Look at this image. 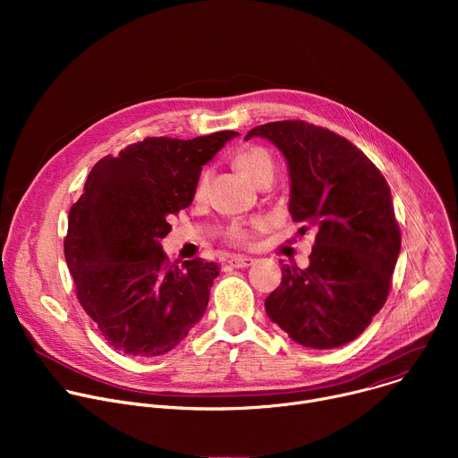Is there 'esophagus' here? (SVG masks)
<instances>
[{
    "instance_id": "34e87169",
    "label": "esophagus",
    "mask_w": 458,
    "mask_h": 458,
    "mask_svg": "<svg viewBox=\"0 0 458 458\" xmlns=\"http://www.w3.org/2000/svg\"><path fill=\"white\" fill-rule=\"evenodd\" d=\"M228 265L232 268H248L253 265V259L251 257H244V255H233L228 259Z\"/></svg>"
}]
</instances>
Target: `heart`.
Segmentation results:
<instances>
[{
  "instance_id": "obj_1",
  "label": "heart",
  "mask_w": 458,
  "mask_h": 458,
  "mask_svg": "<svg viewBox=\"0 0 458 458\" xmlns=\"http://www.w3.org/2000/svg\"><path fill=\"white\" fill-rule=\"evenodd\" d=\"M235 166L237 170L248 179L251 181L253 184L265 175H270L274 174L276 166H274V159L272 156L260 147H251V148H246L242 150L237 157H235ZM207 186V177H203L199 181V186H198V195L203 193ZM230 237L235 241V242H246L248 241V230L241 225H233L230 228Z\"/></svg>"
}]
</instances>
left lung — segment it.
Here are the masks:
<instances>
[{
  "mask_svg": "<svg viewBox=\"0 0 458 458\" xmlns=\"http://www.w3.org/2000/svg\"><path fill=\"white\" fill-rule=\"evenodd\" d=\"M283 154L290 175L288 210L299 233L315 230L308 268L283 267L267 315L292 341L332 350L357 339L384 306L401 230L391 191L377 166L348 140L304 121L250 130Z\"/></svg>",
  "mask_w": 458,
  "mask_h": 458,
  "instance_id": "1",
  "label": "left lung"
}]
</instances>
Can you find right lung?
I'll return each mask as SVG.
<instances>
[{"label":"right lung","instance_id":"right-lung-1","mask_svg":"<svg viewBox=\"0 0 458 458\" xmlns=\"http://www.w3.org/2000/svg\"><path fill=\"white\" fill-rule=\"evenodd\" d=\"M237 136L148 138L90 170L69 212L64 259L83 310L114 350L163 355L205 315L219 267L201 259L172 265L161 241L168 217L193 201L203 166Z\"/></svg>","mask_w":458,"mask_h":458}]
</instances>
